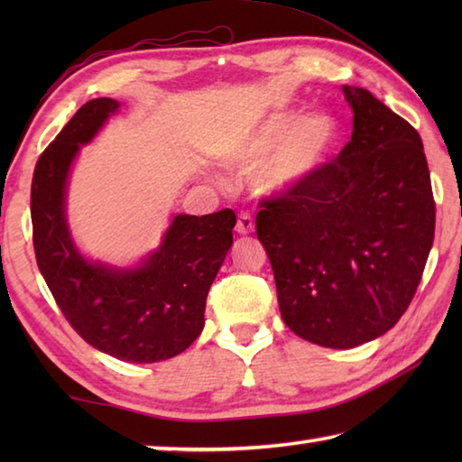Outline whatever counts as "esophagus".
<instances>
[{
  "mask_svg": "<svg viewBox=\"0 0 462 462\" xmlns=\"http://www.w3.org/2000/svg\"><path fill=\"white\" fill-rule=\"evenodd\" d=\"M236 232H238V234H250V232H254V220H253V216H250L248 212H240V214H238Z\"/></svg>",
  "mask_w": 462,
  "mask_h": 462,
  "instance_id": "obj_1",
  "label": "esophagus"
}]
</instances>
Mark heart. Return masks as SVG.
I'll return each instance as SVG.
<instances>
[{
  "label": "heart",
  "mask_w": 462,
  "mask_h": 462,
  "mask_svg": "<svg viewBox=\"0 0 462 462\" xmlns=\"http://www.w3.org/2000/svg\"><path fill=\"white\" fill-rule=\"evenodd\" d=\"M336 136V122L326 114L316 112L297 118L295 112H273L240 138L232 162L242 171H250L275 147L267 162L256 171L254 181L267 191L287 189L314 175L330 159Z\"/></svg>",
  "instance_id": "1"
}]
</instances>
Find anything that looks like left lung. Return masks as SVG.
I'll use <instances>...</instances> for the list:
<instances>
[{
  "label": "left lung",
  "instance_id": "8db88e82",
  "mask_svg": "<svg viewBox=\"0 0 462 462\" xmlns=\"http://www.w3.org/2000/svg\"><path fill=\"white\" fill-rule=\"evenodd\" d=\"M353 136L314 175L259 201L256 236L281 318L300 338L353 348L385 334L416 295L436 203L418 130L344 85Z\"/></svg>",
  "mask_w": 462,
  "mask_h": 462
}]
</instances>
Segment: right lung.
I'll return each mask as SVG.
<instances>
[{
    "label": "right lung",
    "instance_id": "right-lung-1",
    "mask_svg": "<svg viewBox=\"0 0 462 462\" xmlns=\"http://www.w3.org/2000/svg\"><path fill=\"white\" fill-rule=\"evenodd\" d=\"M91 99L44 148L30 191L36 263L62 316L81 338L114 358L159 363L177 356L203 330L208 291L232 246L236 216H175L161 248L138 269L89 263L75 248L65 220V187L79 146L118 109Z\"/></svg>",
    "mask_w": 462,
    "mask_h": 462
}]
</instances>
